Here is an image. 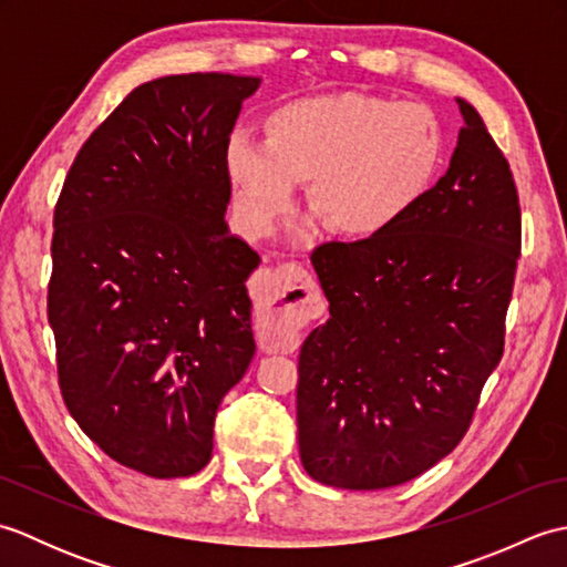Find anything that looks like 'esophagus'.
Instances as JSON below:
<instances>
[{
    "label": "esophagus",
    "instance_id": "esophagus-1",
    "mask_svg": "<svg viewBox=\"0 0 567 567\" xmlns=\"http://www.w3.org/2000/svg\"><path fill=\"white\" fill-rule=\"evenodd\" d=\"M260 309L258 333L265 351H292L309 319L321 315L315 277L299 262L262 268L250 282Z\"/></svg>",
    "mask_w": 567,
    "mask_h": 567
}]
</instances>
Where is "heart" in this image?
<instances>
[{
  "label": "heart",
  "instance_id": "1",
  "mask_svg": "<svg viewBox=\"0 0 567 567\" xmlns=\"http://www.w3.org/2000/svg\"><path fill=\"white\" fill-rule=\"evenodd\" d=\"M265 134H236L226 146L228 175L256 231L290 214L297 185L307 183V209L331 234H384L424 199L445 148L426 104L358 92L285 104L268 116Z\"/></svg>",
  "mask_w": 567,
  "mask_h": 567
}]
</instances>
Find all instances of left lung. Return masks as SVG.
<instances>
[{"instance_id": "obj_1", "label": "left lung", "mask_w": 567, "mask_h": 567, "mask_svg": "<svg viewBox=\"0 0 567 567\" xmlns=\"http://www.w3.org/2000/svg\"><path fill=\"white\" fill-rule=\"evenodd\" d=\"M400 224L311 252L329 319L299 351L297 431L307 473L329 487L384 489L449 455L504 353L522 252L509 163L483 118Z\"/></svg>"}]
</instances>
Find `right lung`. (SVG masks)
Segmentation results:
<instances>
[{
  "instance_id": "add662e5",
  "label": "right lung",
  "mask_w": 567,
  "mask_h": 567,
  "mask_svg": "<svg viewBox=\"0 0 567 567\" xmlns=\"http://www.w3.org/2000/svg\"><path fill=\"white\" fill-rule=\"evenodd\" d=\"M258 78L141 84L84 141L53 214L48 321L68 412L148 477L209 463L214 416L256 353L248 275L228 234L226 146Z\"/></svg>"
}]
</instances>
